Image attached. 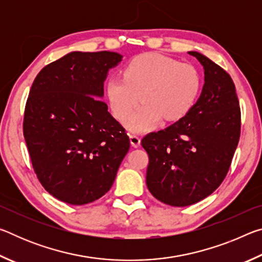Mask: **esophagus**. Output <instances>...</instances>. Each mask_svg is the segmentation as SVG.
Wrapping results in <instances>:
<instances>
[{"label":"esophagus","mask_w":262,"mask_h":262,"mask_svg":"<svg viewBox=\"0 0 262 262\" xmlns=\"http://www.w3.org/2000/svg\"><path fill=\"white\" fill-rule=\"evenodd\" d=\"M129 140H130V144L132 147L134 148H139L140 144H141V139L137 135H134V134H130L129 135Z\"/></svg>","instance_id":"1"}]
</instances>
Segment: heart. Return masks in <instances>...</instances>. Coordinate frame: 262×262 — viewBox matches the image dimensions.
I'll use <instances>...</instances> for the list:
<instances>
[{
	"instance_id": "b5f03b06",
	"label": "heart",
	"mask_w": 262,
	"mask_h": 262,
	"mask_svg": "<svg viewBox=\"0 0 262 262\" xmlns=\"http://www.w3.org/2000/svg\"><path fill=\"white\" fill-rule=\"evenodd\" d=\"M201 85V75L193 64L147 53L128 62L123 77H110L105 92L118 119L127 117L140 98L143 100L125 125L133 132H148L163 119L168 122L184 119L196 103Z\"/></svg>"
}]
</instances>
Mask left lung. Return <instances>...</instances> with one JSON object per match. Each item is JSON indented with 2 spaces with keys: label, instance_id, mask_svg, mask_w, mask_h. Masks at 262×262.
Returning a JSON list of instances; mask_svg holds the SVG:
<instances>
[{
  "label": "left lung",
  "instance_id": "obj_1",
  "mask_svg": "<svg viewBox=\"0 0 262 262\" xmlns=\"http://www.w3.org/2000/svg\"><path fill=\"white\" fill-rule=\"evenodd\" d=\"M205 70V84L193 110L141 144L149 155L147 186L173 207L209 196L227 176L241 136V108L230 75L199 52H188Z\"/></svg>",
  "mask_w": 262,
  "mask_h": 262
}]
</instances>
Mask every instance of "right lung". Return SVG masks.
Segmentation results:
<instances>
[{
    "label": "right lung",
    "mask_w": 262,
    "mask_h": 262,
    "mask_svg": "<svg viewBox=\"0 0 262 262\" xmlns=\"http://www.w3.org/2000/svg\"><path fill=\"white\" fill-rule=\"evenodd\" d=\"M115 52H70L47 64L31 86L24 137L39 181L69 205L94 202L112 187L129 150L125 128L101 98Z\"/></svg>",
    "instance_id": "obj_1"
}]
</instances>
